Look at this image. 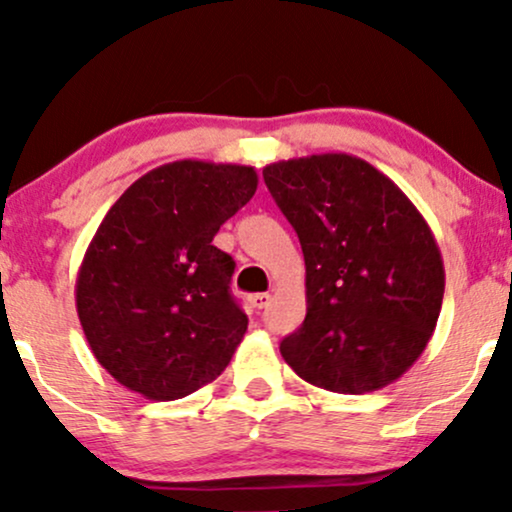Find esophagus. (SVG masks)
Masks as SVG:
<instances>
[{"label": "esophagus", "mask_w": 512, "mask_h": 512, "mask_svg": "<svg viewBox=\"0 0 512 512\" xmlns=\"http://www.w3.org/2000/svg\"><path fill=\"white\" fill-rule=\"evenodd\" d=\"M269 301H272V296H269V293H255V296H250V303L255 310L267 308Z\"/></svg>", "instance_id": "34e87169"}]
</instances>
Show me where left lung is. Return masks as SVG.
Listing matches in <instances>:
<instances>
[{
	"label": "left lung",
	"mask_w": 512,
	"mask_h": 512,
	"mask_svg": "<svg viewBox=\"0 0 512 512\" xmlns=\"http://www.w3.org/2000/svg\"><path fill=\"white\" fill-rule=\"evenodd\" d=\"M305 260L303 325L281 356L305 383L363 395L424 354L443 305L438 243L409 197L363 158L315 154L262 170Z\"/></svg>",
	"instance_id": "left-lung-1"
}]
</instances>
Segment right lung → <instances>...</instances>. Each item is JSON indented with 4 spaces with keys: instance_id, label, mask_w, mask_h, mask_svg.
Instances as JSON below:
<instances>
[{
    "instance_id": "add662e5",
    "label": "right lung",
    "mask_w": 512,
    "mask_h": 512,
    "mask_svg": "<svg viewBox=\"0 0 512 512\" xmlns=\"http://www.w3.org/2000/svg\"><path fill=\"white\" fill-rule=\"evenodd\" d=\"M257 190L252 166L173 161L110 207L76 274V313L93 356L127 390L170 402L231 363L248 315L219 228Z\"/></svg>"
}]
</instances>
